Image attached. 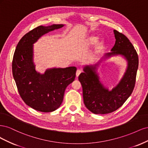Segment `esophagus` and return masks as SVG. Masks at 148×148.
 Instances as JSON below:
<instances>
[{"label": "esophagus", "instance_id": "1", "mask_svg": "<svg viewBox=\"0 0 148 148\" xmlns=\"http://www.w3.org/2000/svg\"><path fill=\"white\" fill-rule=\"evenodd\" d=\"M82 72V71L81 70H79V69L77 70V73H76V76H77V77H78V76L80 75V73H81Z\"/></svg>", "mask_w": 148, "mask_h": 148}]
</instances>
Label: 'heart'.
<instances>
[{"label": "heart", "instance_id": "obj_1", "mask_svg": "<svg viewBox=\"0 0 148 148\" xmlns=\"http://www.w3.org/2000/svg\"><path fill=\"white\" fill-rule=\"evenodd\" d=\"M92 41L93 42H96L97 41V38H96V37H93V38H92Z\"/></svg>", "mask_w": 148, "mask_h": 148}]
</instances>
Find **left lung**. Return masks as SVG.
Listing matches in <instances>:
<instances>
[{"label": "left lung", "instance_id": "1", "mask_svg": "<svg viewBox=\"0 0 148 148\" xmlns=\"http://www.w3.org/2000/svg\"><path fill=\"white\" fill-rule=\"evenodd\" d=\"M114 46L106 57L120 55L128 62V67L123 77L111 91L99 82L96 72V64L85 66L84 72L79 75V81L83 88L84 104L86 108L95 114H106L117 110L132 95L135 88L138 56L135 47L127 36L114 29Z\"/></svg>", "mask_w": 148, "mask_h": 148}]
</instances>
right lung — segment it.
I'll use <instances>...</instances> for the list:
<instances>
[{
	"mask_svg": "<svg viewBox=\"0 0 148 148\" xmlns=\"http://www.w3.org/2000/svg\"><path fill=\"white\" fill-rule=\"evenodd\" d=\"M63 25L39 26L25 34L18 43L12 61V73L20 96L26 105L42 112L54 111L60 106L65 89L76 77L77 68L51 69L38 73L33 64V44L49 31Z\"/></svg>",
	"mask_w": 148,
	"mask_h": 148,
	"instance_id": "obj_1",
	"label": "right lung"
}]
</instances>
